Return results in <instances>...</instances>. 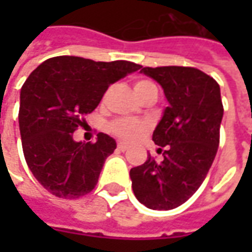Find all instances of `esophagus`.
<instances>
[{"label": "esophagus", "mask_w": 252, "mask_h": 252, "mask_svg": "<svg viewBox=\"0 0 252 252\" xmlns=\"http://www.w3.org/2000/svg\"><path fill=\"white\" fill-rule=\"evenodd\" d=\"M118 149L121 151H126L127 149H129V144H126V143H118Z\"/></svg>", "instance_id": "esophagus-1"}]
</instances>
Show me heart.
<instances>
[{"mask_svg": "<svg viewBox=\"0 0 252 252\" xmlns=\"http://www.w3.org/2000/svg\"><path fill=\"white\" fill-rule=\"evenodd\" d=\"M150 88H156V85L147 80H139L134 83V91L137 94V96ZM147 129H149V125L146 122L131 121V119H118L111 125V130L125 140H136L141 137L147 131Z\"/></svg>", "mask_w": 252, "mask_h": 252, "instance_id": "heart-1", "label": "heart"}]
</instances>
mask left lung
<instances>
[{
  "label": "left lung",
  "mask_w": 252,
  "mask_h": 252,
  "mask_svg": "<svg viewBox=\"0 0 252 252\" xmlns=\"http://www.w3.org/2000/svg\"><path fill=\"white\" fill-rule=\"evenodd\" d=\"M140 73L160 84L168 106L153 133V141L164 147V160L149 156L131 168V188L144 206L171 210L198 190L216 157L223 119L220 87L193 67H143Z\"/></svg>",
  "instance_id": "obj_1"
}]
</instances>
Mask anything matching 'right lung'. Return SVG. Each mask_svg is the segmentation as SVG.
I'll list each match as a JSON object with an SVG mask.
<instances>
[{"label":"right lung","mask_w":252,"mask_h":252,"mask_svg":"<svg viewBox=\"0 0 252 252\" xmlns=\"http://www.w3.org/2000/svg\"><path fill=\"white\" fill-rule=\"evenodd\" d=\"M139 64L94 62L75 56L47 59L21 88L19 130L26 164L39 184L57 198L75 199L95 188L116 141L98 133L96 143L75 141L73 133L101 102L111 84Z\"/></svg>","instance_id":"add662e5"}]
</instances>
